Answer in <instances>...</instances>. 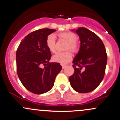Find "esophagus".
<instances>
[{
	"label": "esophagus",
	"mask_w": 120,
	"mask_h": 120,
	"mask_svg": "<svg viewBox=\"0 0 120 120\" xmlns=\"http://www.w3.org/2000/svg\"><path fill=\"white\" fill-rule=\"evenodd\" d=\"M65 67H66V65H63H63H62V68H63V69L65 68Z\"/></svg>",
	"instance_id": "34e87169"
}]
</instances>
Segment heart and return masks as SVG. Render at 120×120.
<instances>
[{"mask_svg":"<svg viewBox=\"0 0 120 120\" xmlns=\"http://www.w3.org/2000/svg\"><path fill=\"white\" fill-rule=\"evenodd\" d=\"M57 36L60 39H63L68 42L66 46V50L70 49L74 53L78 51L79 45L76 41L77 36L71 31L60 33L57 34ZM56 37L54 34H50L48 36L46 40V45L50 52L55 53L56 52ZM72 58V55L70 51L64 52H58L53 57V60L55 62L65 64L69 63Z\"/></svg>","mask_w":120,"mask_h":120,"instance_id":"heart-1","label":"heart"}]
</instances>
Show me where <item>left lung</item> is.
Returning a JSON list of instances; mask_svg holds the SVG:
<instances>
[{"instance_id": "1", "label": "left lung", "mask_w": 120, "mask_h": 120, "mask_svg": "<svg viewBox=\"0 0 120 120\" xmlns=\"http://www.w3.org/2000/svg\"><path fill=\"white\" fill-rule=\"evenodd\" d=\"M76 33L80 37V47L72 65L74 73L69 78L76 91L87 93L95 90L103 80L107 63V54L102 41L96 34L85 27Z\"/></svg>"}]
</instances>
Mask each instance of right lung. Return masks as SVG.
<instances>
[{"mask_svg": "<svg viewBox=\"0 0 120 120\" xmlns=\"http://www.w3.org/2000/svg\"><path fill=\"white\" fill-rule=\"evenodd\" d=\"M56 30L41 29L30 33L21 41L16 53L17 71L23 86L31 93L49 91L62 69L59 63H50L51 53L46 38ZM44 65V67L42 68Z\"/></svg>", "mask_w": 120, "mask_h": 120, "instance_id": "1", "label": "right lung"}]
</instances>
